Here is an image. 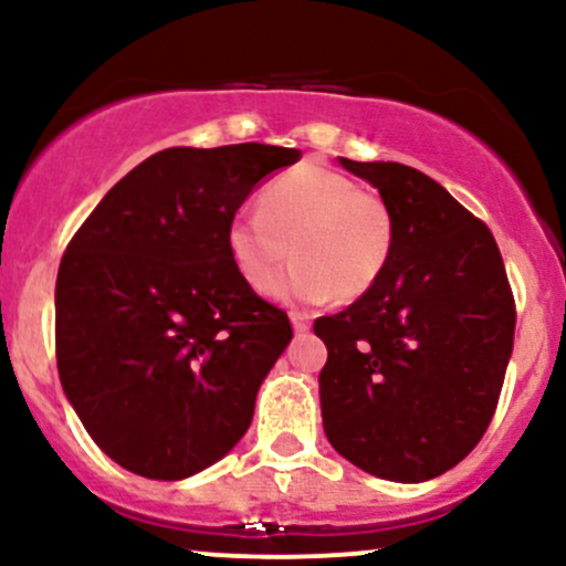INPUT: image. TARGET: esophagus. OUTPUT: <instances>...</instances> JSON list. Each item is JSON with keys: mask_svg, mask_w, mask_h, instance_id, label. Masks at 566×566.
I'll return each instance as SVG.
<instances>
[{"mask_svg": "<svg viewBox=\"0 0 566 566\" xmlns=\"http://www.w3.org/2000/svg\"><path fill=\"white\" fill-rule=\"evenodd\" d=\"M290 322H292V329H295L297 335L308 333V329H311V322H308V316L301 314V311H292V314H290Z\"/></svg>", "mask_w": 566, "mask_h": 566, "instance_id": "obj_1", "label": "esophagus"}]
</instances>
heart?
Segmentation results:
<instances>
[{"instance_id": "1", "label": "heart", "mask_w": 566, "mask_h": 566, "mask_svg": "<svg viewBox=\"0 0 566 566\" xmlns=\"http://www.w3.org/2000/svg\"><path fill=\"white\" fill-rule=\"evenodd\" d=\"M292 255L274 295L295 303L356 301L378 284L394 252V216L378 193L356 180L303 165L261 193V210L231 218L226 244L247 287L265 292Z\"/></svg>"}]
</instances>
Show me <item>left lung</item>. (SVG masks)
<instances>
[{
  "label": "left lung",
  "mask_w": 566,
  "mask_h": 566,
  "mask_svg": "<svg viewBox=\"0 0 566 566\" xmlns=\"http://www.w3.org/2000/svg\"><path fill=\"white\" fill-rule=\"evenodd\" d=\"M340 165L380 191L394 252L367 295L314 322L327 346L324 433L373 476L428 482L495 415L516 303L492 231L444 186L399 161Z\"/></svg>",
  "instance_id": "8db88e82"
}]
</instances>
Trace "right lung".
<instances>
[{
  "instance_id": "1",
  "label": "right lung",
  "mask_w": 566,
  "mask_h": 566,
  "mask_svg": "<svg viewBox=\"0 0 566 566\" xmlns=\"http://www.w3.org/2000/svg\"><path fill=\"white\" fill-rule=\"evenodd\" d=\"M297 148H165L74 233L55 282V356L82 426L146 479L193 476L233 450L292 340L287 314L247 287L226 231Z\"/></svg>"
}]
</instances>
